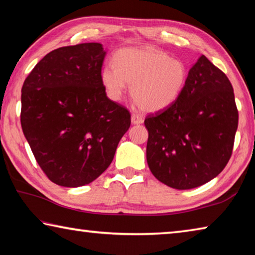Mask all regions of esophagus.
<instances>
[{
	"instance_id": "1",
	"label": "esophagus",
	"mask_w": 255,
	"mask_h": 255,
	"mask_svg": "<svg viewBox=\"0 0 255 255\" xmlns=\"http://www.w3.org/2000/svg\"><path fill=\"white\" fill-rule=\"evenodd\" d=\"M144 122V118L141 117L140 115H137V114H132L131 115V123L133 125H138V124H143Z\"/></svg>"
}]
</instances>
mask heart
Segmentation results:
<instances>
[{
	"label": "heart",
	"mask_w": 255,
	"mask_h": 255,
	"mask_svg": "<svg viewBox=\"0 0 255 255\" xmlns=\"http://www.w3.org/2000/svg\"><path fill=\"white\" fill-rule=\"evenodd\" d=\"M188 80L187 65L165 51L154 48H124L106 64L101 82L107 96L118 102L127 92L141 110L156 112L171 107L181 96Z\"/></svg>",
	"instance_id": "obj_1"
}]
</instances>
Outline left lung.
<instances>
[{
	"label": "left lung",
	"mask_w": 255,
	"mask_h": 255,
	"mask_svg": "<svg viewBox=\"0 0 255 255\" xmlns=\"http://www.w3.org/2000/svg\"><path fill=\"white\" fill-rule=\"evenodd\" d=\"M146 158L153 175L171 188L200 187L230 161L239 125L228 77L202 55L190 68L181 96L145 118Z\"/></svg>",
	"instance_id": "1"
}]
</instances>
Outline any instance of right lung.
I'll use <instances>...</instances> for the list:
<instances>
[{
	"mask_svg": "<svg viewBox=\"0 0 255 255\" xmlns=\"http://www.w3.org/2000/svg\"><path fill=\"white\" fill-rule=\"evenodd\" d=\"M106 51L88 42L47 54L24 80L21 127L51 182L76 188L105 172L130 127V114L107 97Z\"/></svg>",
	"mask_w": 255,
	"mask_h": 255,
	"instance_id": "1",
	"label": "right lung"
}]
</instances>
